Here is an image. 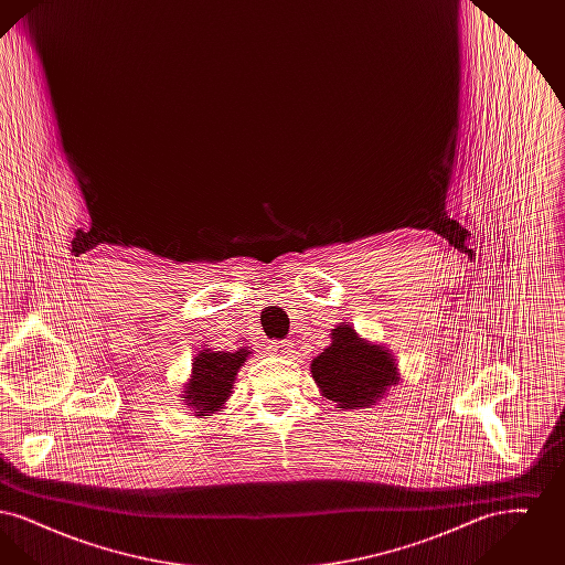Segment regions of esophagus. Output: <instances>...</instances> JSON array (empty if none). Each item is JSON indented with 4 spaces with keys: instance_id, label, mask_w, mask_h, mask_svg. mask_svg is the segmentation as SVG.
<instances>
[{
    "instance_id": "1",
    "label": "esophagus",
    "mask_w": 565,
    "mask_h": 565,
    "mask_svg": "<svg viewBox=\"0 0 565 565\" xmlns=\"http://www.w3.org/2000/svg\"><path fill=\"white\" fill-rule=\"evenodd\" d=\"M270 351L275 353V355H279V358H292V345L288 343V341H281V343H275V345H270Z\"/></svg>"
}]
</instances>
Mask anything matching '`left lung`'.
Returning <instances> with one entry per match:
<instances>
[{"instance_id": "1", "label": "left lung", "mask_w": 565, "mask_h": 565, "mask_svg": "<svg viewBox=\"0 0 565 565\" xmlns=\"http://www.w3.org/2000/svg\"><path fill=\"white\" fill-rule=\"evenodd\" d=\"M311 373L323 396L341 411L371 406L398 381L392 353L360 339L350 323L332 330V343L313 358Z\"/></svg>"}]
</instances>
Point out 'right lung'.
Wrapping results in <instances>:
<instances>
[{
  "mask_svg": "<svg viewBox=\"0 0 565 565\" xmlns=\"http://www.w3.org/2000/svg\"><path fill=\"white\" fill-rule=\"evenodd\" d=\"M247 350L212 351L203 350L192 362V379L184 394L189 406L196 415L220 411L231 396L233 381L242 369Z\"/></svg>",
  "mask_w": 565,
  "mask_h": 565,
  "instance_id": "right-lung-1",
  "label": "right lung"
}]
</instances>
